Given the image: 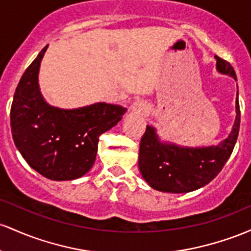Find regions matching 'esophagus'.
<instances>
[{"instance_id": "1", "label": "esophagus", "mask_w": 251, "mask_h": 251, "mask_svg": "<svg viewBox=\"0 0 251 251\" xmlns=\"http://www.w3.org/2000/svg\"><path fill=\"white\" fill-rule=\"evenodd\" d=\"M130 110H131V112H134V114L145 115L146 112L148 111V106H147V104H146L145 102H142V100H136V102L131 105Z\"/></svg>"}]
</instances>
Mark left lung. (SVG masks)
Instances as JSON below:
<instances>
[{
  "label": "left lung",
  "mask_w": 251,
  "mask_h": 251,
  "mask_svg": "<svg viewBox=\"0 0 251 251\" xmlns=\"http://www.w3.org/2000/svg\"><path fill=\"white\" fill-rule=\"evenodd\" d=\"M217 71L237 80L231 64L216 55ZM238 96V92H237ZM241 122L238 98L236 120L226 139L217 146L184 147L161 142L154 126H147L140 143L139 170L154 190L168 193H187L207 185L218 176L231 155Z\"/></svg>",
  "instance_id": "left-lung-1"
}]
</instances>
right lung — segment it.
<instances>
[{
  "instance_id": "obj_1",
  "label": "right lung",
  "mask_w": 251,
  "mask_h": 251,
  "mask_svg": "<svg viewBox=\"0 0 251 251\" xmlns=\"http://www.w3.org/2000/svg\"><path fill=\"white\" fill-rule=\"evenodd\" d=\"M45 46L22 75L14 94L10 126L16 148L28 165L45 178L64 181L91 170L100 136L121 121L126 109L95 103L78 109L50 105L38 83Z\"/></svg>"
}]
</instances>
